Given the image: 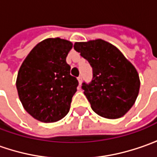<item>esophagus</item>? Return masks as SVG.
Returning a JSON list of instances; mask_svg holds the SVG:
<instances>
[{
    "label": "esophagus",
    "mask_w": 157,
    "mask_h": 157,
    "mask_svg": "<svg viewBox=\"0 0 157 157\" xmlns=\"http://www.w3.org/2000/svg\"><path fill=\"white\" fill-rule=\"evenodd\" d=\"M77 80H78L79 82V85H81V84H82V76H79L78 78H77Z\"/></svg>",
    "instance_id": "34e87169"
}]
</instances>
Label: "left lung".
Instances as JSON below:
<instances>
[{
    "label": "left lung",
    "mask_w": 157,
    "mask_h": 157,
    "mask_svg": "<svg viewBox=\"0 0 157 157\" xmlns=\"http://www.w3.org/2000/svg\"><path fill=\"white\" fill-rule=\"evenodd\" d=\"M75 50L92 67V81L82 86L92 110L107 119L124 115L134 105L140 86L133 65L115 46L101 39L75 42Z\"/></svg>",
    "instance_id": "left-lung-1"
}]
</instances>
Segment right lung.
<instances>
[{
    "instance_id": "right-lung-1",
    "label": "right lung",
    "mask_w": 157,
    "mask_h": 157,
    "mask_svg": "<svg viewBox=\"0 0 157 157\" xmlns=\"http://www.w3.org/2000/svg\"><path fill=\"white\" fill-rule=\"evenodd\" d=\"M73 43L48 38L36 44L23 61L16 86L25 111L42 123H55L69 112L78 81L66 59Z\"/></svg>"
}]
</instances>
